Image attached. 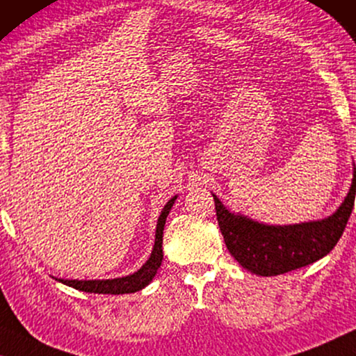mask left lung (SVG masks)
<instances>
[{
	"mask_svg": "<svg viewBox=\"0 0 356 356\" xmlns=\"http://www.w3.org/2000/svg\"><path fill=\"white\" fill-rule=\"evenodd\" d=\"M356 193V168L350 192L332 216L295 226H266L229 213L213 195L219 227L230 254L250 273L277 276L321 259L342 237L352 214Z\"/></svg>",
	"mask_w": 356,
	"mask_h": 356,
	"instance_id": "obj_1",
	"label": "left lung"
}]
</instances>
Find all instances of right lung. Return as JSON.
<instances>
[{
  "mask_svg": "<svg viewBox=\"0 0 356 356\" xmlns=\"http://www.w3.org/2000/svg\"><path fill=\"white\" fill-rule=\"evenodd\" d=\"M177 197H174L169 200L166 203V207L161 211V216L158 219V226H156V238H154V247L152 252V257L147 263L143 264L142 268L138 269L137 273L130 274V276L126 277H118V279H106V280H64V279H58L59 282L69 285V287H74L77 290H82V292H88V293H111V295H121V293H134L142 290L143 287L152 282V279L154 277V274L161 266L163 261V230H164V224H166V218L169 211H171L174 200Z\"/></svg>",
  "mask_w": 356,
  "mask_h": 356,
  "instance_id": "obj_1",
  "label": "right lung"
}]
</instances>
